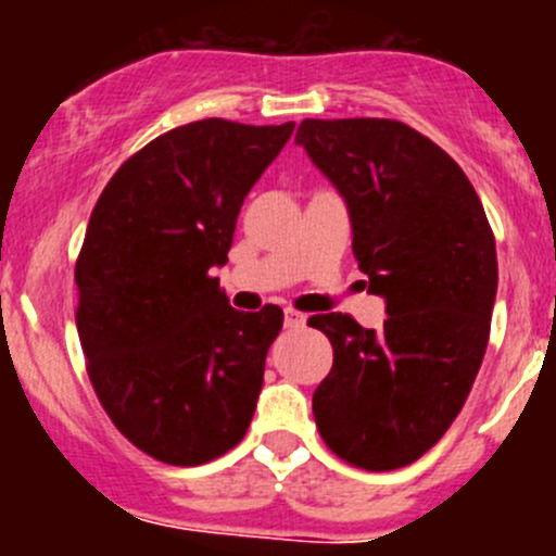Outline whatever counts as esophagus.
<instances>
[{"instance_id":"1","label":"esophagus","mask_w":556,"mask_h":556,"mask_svg":"<svg viewBox=\"0 0 556 556\" xmlns=\"http://www.w3.org/2000/svg\"><path fill=\"white\" fill-rule=\"evenodd\" d=\"M306 323V314H301L299 309H285V325H288V328H299V325H304Z\"/></svg>"}]
</instances>
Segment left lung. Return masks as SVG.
Segmentation results:
<instances>
[{
    "instance_id": "obj_1",
    "label": "left lung",
    "mask_w": 556,
    "mask_h": 556,
    "mask_svg": "<svg viewBox=\"0 0 556 556\" xmlns=\"http://www.w3.org/2000/svg\"><path fill=\"white\" fill-rule=\"evenodd\" d=\"M295 142L344 195L357 266L387 301L382 330L309 317L333 346L314 422L355 468H403L450 430L484 361L495 237L465 172L406 123L306 117Z\"/></svg>"
}]
</instances>
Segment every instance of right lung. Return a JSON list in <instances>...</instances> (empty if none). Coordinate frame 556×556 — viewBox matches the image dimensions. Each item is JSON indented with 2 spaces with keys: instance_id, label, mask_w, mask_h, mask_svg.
<instances>
[{
  "instance_id": "add662e5",
  "label": "right lung",
  "mask_w": 556,
  "mask_h": 556,
  "mask_svg": "<svg viewBox=\"0 0 556 556\" xmlns=\"http://www.w3.org/2000/svg\"><path fill=\"white\" fill-rule=\"evenodd\" d=\"M293 128L185 123L112 174L91 212L75 263L88 377L112 425L166 465L220 457L255 414L285 314L233 309L212 271Z\"/></svg>"
}]
</instances>
